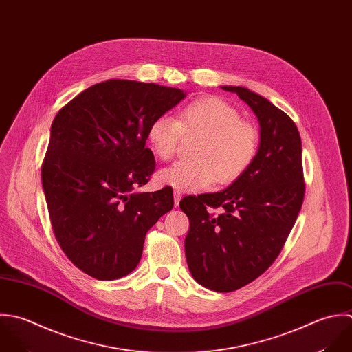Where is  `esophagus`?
I'll return each mask as SVG.
<instances>
[{
	"mask_svg": "<svg viewBox=\"0 0 352 352\" xmlns=\"http://www.w3.org/2000/svg\"><path fill=\"white\" fill-rule=\"evenodd\" d=\"M173 198H175V206L177 208V206H179V202H180V199H182V192L177 191V190H175V191H173Z\"/></svg>",
	"mask_w": 352,
	"mask_h": 352,
	"instance_id": "esophagus-1",
	"label": "esophagus"
}]
</instances>
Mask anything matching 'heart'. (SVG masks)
<instances>
[{
	"instance_id": "heart-1",
	"label": "heart",
	"mask_w": 352,
	"mask_h": 352,
	"mask_svg": "<svg viewBox=\"0 0 352 352\" xmlns=\"http://www.w3.org/2000/svg\"><path fill=\"white\" fill-rule=\"evenodd\" d=\"M199 136L191 161H179L157 175V183L177 191H201L217 180L228 184L239 179L254 162L258 132L231 104L219 97H204L184 107L177 118L158 116L147 128L151 153L170 160L182 138Z\"/></svg>"
}]
</instances>
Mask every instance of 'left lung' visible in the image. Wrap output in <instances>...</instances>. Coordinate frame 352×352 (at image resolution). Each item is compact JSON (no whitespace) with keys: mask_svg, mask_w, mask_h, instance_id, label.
Returning <instances> with one entry per match:
<instances>
[{"mask_svg":"<svg viewBox=\"0 0 352 352\" xmlns=\"http://www.w3.org/2000/svg\"><path fill=\"white\" fill-rule=\"evenodd\" d=\"M221 89L236 93L259 121L255 160L224 191L188 195L179 206L190 220L184 248L192 277L208 289L232 292L278 256L300 212L305 179L302 140L291 118L245 87Z\"/></svg>","mask_w":352,"mask_h":352,"instance_id":"left-lung-1","label":"left lung"}]
</instances>
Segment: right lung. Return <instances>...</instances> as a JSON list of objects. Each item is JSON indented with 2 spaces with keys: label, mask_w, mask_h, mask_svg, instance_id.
<instances>
[{
  "label": "right lung",
  "mask_w": 352,
  "mask_h": 352,
  "mask_svg": "<svg viewBox=\"0 0 352 352\" xmlns=\"http://www.w3.org/2000/svg\"><path fill=\"white\" fill-rule=\"evenodd\" d=\"M186 93L155 83H97L56 115L42 186L56 239L69 261L97 280L139 263L144 236L173 208V191L136 192L155 168L147 128Z\"/></svg>",
  "instance_id": "1"
}]
</instances>
